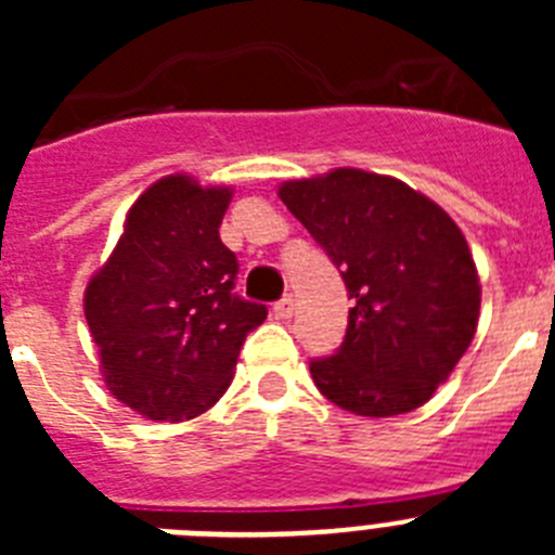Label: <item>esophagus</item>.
I'll return each instance as SVG.
<instances>
[{
    "mask_svg": "<svg viewBox=\"0 0 555 555\" xmlns=\"http://www.w3.org/2000/svg\"><path fill=\"white\" fill-rule=\"evenodd\" d=\"M274 317L278 320H292V313H294V300H292V294H283L281 300L274 302Z\"/></svg>",
    "mask_w": 555,
    "mask_h": 555,
    "instance_id": "esophagus-1",
    "label": "esophagus"
}]
</instances>
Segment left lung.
<instances>
[{"instance_id": "8db88e82", "label": "left lung", "mask_w": 555, "mask_h": 555, "mask_svg": "<svg viewBox=\"0 0 555 555\" xmlns=\"http://www.w3.org/2000/svg\"><path fill=\"white\" fill-rule=\"evenodd\" d=\"M281 199L352 300L341 347L311 358L317 389L358 416L428 403L478 325V272L453 219L411 185L361 169L294 180Z\"/></svg>"}]
</instances>
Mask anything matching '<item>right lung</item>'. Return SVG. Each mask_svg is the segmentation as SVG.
<instances>
[{"label":"right lung","instance_id":"1","mask_svg":"<svg viewBox=\"0 0 555 555\" xmlns=\"http://www.w3.org/2000/svg\"><path fill=\"white\" fill-rule=\"evenodd\" d=\"M230 189L171 175L135 199L125 235L86 288L105 384L150 420H191L230 386L267 306L233 292L238 261L219 238Z\"/></svg>","mask_w":555,"mask_h":555}]
</instances>
